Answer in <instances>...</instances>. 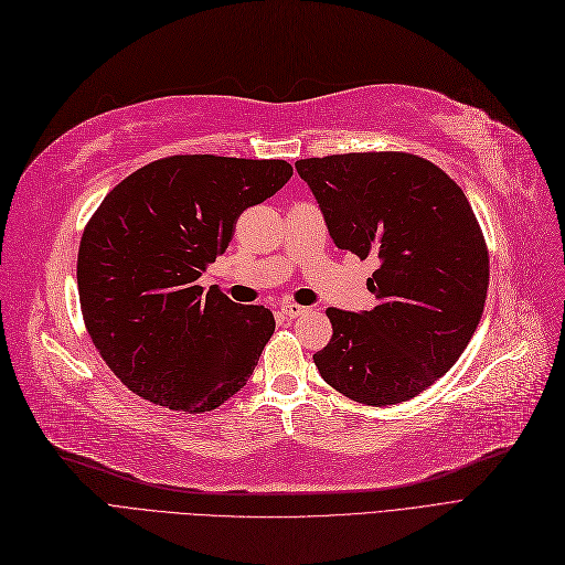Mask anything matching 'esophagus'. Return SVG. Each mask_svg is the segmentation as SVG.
Listing matches in <instances>:
<instances>
[{
	"instance_id": "esophagus-1",
	"label": "esophagus",
	"mask_w": 565,
	"mask_h": 565,
	"mask_svg": "<svg viewBox=\"0 0 565 565\" xmlns=\"http://www.w3.org/2000/svg\"><path fill=\"white\" fill-rule=\"evenodd\" d=\"M281 312H284L288 319H298V317L307 315L309 309L302 307V305H296V302H281Z\"/></svg>"
}]
</instances>
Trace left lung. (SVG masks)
Segmentation results:
<instances>
[{
    "label": "left lung",
    "mask_w": 565,
    "mask_h": 565,
    "mask_svg": "<svg viewBox=\"0 0 565 565\" xmlns=\"http://www.w3.org/2000/svg\"><path fill=\"white\" fill-rule=\"evenodd\" d=\"M338 248L380 267L371 312L329 307L333 335L315 354L321 377L352 402H408L452 369L475 335L488 290V248L465 192L408 152L296 161Z\"/></svg>",
    "instance_id": "obj_1"
}]
</instances>
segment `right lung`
Instances as JSON below:
<instances>
[{
    "label": "right lung",
    "mask_w": 565,
    "mask_h": 565,
    "mask_svg": "<svg viewBox=\"0 0 565 565\" xmlns=\"http://www.w3.org/2000/svg\"><path fill=\"white\" fill-rule=\"evenodd\" d=\"M290 175L284 159L173 154L126 175L90 215L77 256L82 315L134 394L206 413L246 385L275 317L199 277L230 246L236 217Z\"/></svg>",
    "instance_id": "obj_1"
}]
</instances>
